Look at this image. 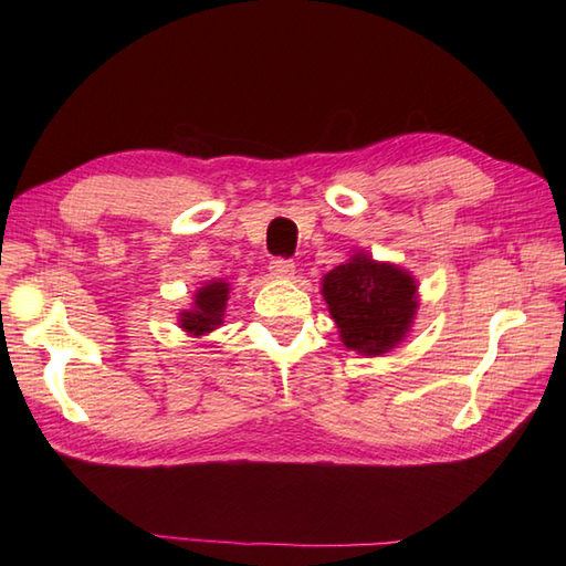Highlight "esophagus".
Wrapping results in <instances>:
<instances>
[{
    "instance_id": "1",
    "label": "esophagus",
    "mask_w": 566,
    "mask_h": 566,
    "mask_svg": "<svg viewBox=\"0 0 566 566\" xmlns=\"http://www.w3.org/2000/svg\"><path fill=\"white\" fill-rule=\"evenodd\" d=\"M296 272V264L294 260H284V258H276L270 262V274L276 276V280H290V276Z\"/></svg>"
}]
</instances>
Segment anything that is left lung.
<instances>
[{"instance_id":"8db88e82","label":"left lung","mask_w":566,"mask_h":566,"mask_svg":"<svg viewBox=\"0 0 566 566\" xmlns=\"http://www.w3.org/2000/svg\"><path fill=\"white\" fill-rule=\"evenodd\" d=\"M321 284L347 350L377 357L411 331L418 308V284L411 272L371 260L367 252H355L323 276Z\"/></svg>"}]
</instances>
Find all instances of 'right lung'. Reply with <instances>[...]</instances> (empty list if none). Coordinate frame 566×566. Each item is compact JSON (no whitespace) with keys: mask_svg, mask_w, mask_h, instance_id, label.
<instances>
[{"mask_svg":"<svg viewBox=\"0 0 566 566\" xmlns=\"http://www.w3.org/2000/svg\"><path fill=\"white\" fill-rule=\"evenodd\" d=\"M228 294H231V284L228 282L219 280L203 284L195 294V306L179 314V328L195 335V338L219 328L223 323Z\"/></svg>","mask_w":566,"mask_h":566,"instance_id":"obj_1","label":"right lung"}]
</instances>
